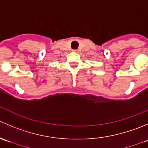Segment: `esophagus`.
<instances>
[{"instance_id": "obj_1", "label": "esophagus", "mask_w": 148, "mask_h": 148, "mask_svg": "<svg viewBox=\"0 0 148 148\" xmlns=\"http://www.w3.org/2000/svg\"><path fill=\"white\" fill-rule=\"evenodd\" d=\"M73 51H74V52H78V50L74 49V50H73Z\"/></svg>"}]
</instances>
